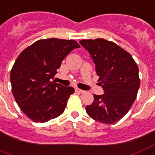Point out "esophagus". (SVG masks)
Listing matches in <instances>:
<instances>
[{
	"label": "esophagus",
	"mask_w": 155,
	"mask_h": 155,
	"mask_svg": "<svg viewBox=\"0 0 155 155\" xmlns=\"http://www.w3.org/2000/svg\"><path fill=\"white\" fill-rule=\"evenodd\" d=\"M75 92H76V93H85V91L82 90V89H80V88H75Z\"/></svg>",
	"instance_id": "1"
}]
</instances>
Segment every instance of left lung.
<instances>
[{"label": "left lung", "instance_id": "1", "mask_svg": "<svg viewBox=\"0 0 155 155\" xmlns=\"http://www.w3.org/2000/svg\"><path fill=\"white\" fill-rule=\"evenodd\" d=\"M80 45L90 54L99 76L102 95L85 107L93 120L111 124L127 114L140 87L139 69L132 55L112 41L98 38L82 40Z\"/></svg>", "mask_w": 155, "mask_h": 155}]
</instances>
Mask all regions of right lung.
<instances>
[{"label":"right lung","mask_w":155,"mask_h":155,"mask_svg":"<svg viewBox=\"0 0 155 155\" xmlns=\"http://www.w3.org/2000/svg\"><path fill=\"white\" fill-rule=\"evenodd\" d=\"M80 45L74 40L44 39L26 48L10 72L12 93L20 109L35 123H45L64 112L72 87L52 81L62 60Z\"/></svg>","instance_id":"right-lung-1"}]
</instances>
